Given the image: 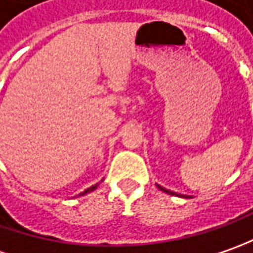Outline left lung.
Wrapping results in <instances>:
<instances>
[{"label":"left lung","instance_id":"1","mask_svg":"<svg viewBox=\"0 0 253 253\" xmlns=\"http://www.w3.org/2000/svg\"><path fill=\"white\" fill-rule=\"evenodd\" d=\"M157 187H158L160 190H162V192H165V193H168V195H172V196L185 197V199H187V197H190V196H186V195H180V193H175V192H172V190H168V189H165V187H162L161 185H157Z\"/></svg>","mask_w":253,"mask_h":253}]
</instances>
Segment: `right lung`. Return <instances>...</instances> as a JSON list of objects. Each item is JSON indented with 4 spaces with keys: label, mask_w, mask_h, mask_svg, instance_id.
<instances>
[{
    "label": "right lung",
    "mask_w": 253,
    "mask_h": 253,
    "mask_svg": "<svg viewBox=\"0 0 253 253\" xmlns=\"http://www.w3.org/2000/svg\"><path fill=\"white\" fill-rule=\"evenodd\" d=\"M102 180H103V179H102ZM98 185H99V183H96V185H93V186L88 187V189H85L83 193H80L78 196H84V195H86V193H91V192H93V190H95V189L98 187Z\"/></svg>",
    "instance_id": "1"
}]
</instances>
